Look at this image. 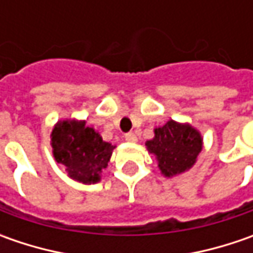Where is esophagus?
Wrapping results in <instances>:
<instances>
[{"label":"esophagus","mask_w":253,"mask_h":253,"mask_svg":"<svg viewBox=\"0 0 253 253\" xmlns=\"http://www.w3.org/2000/svg\"><path fill=\"white\" fill-rule=\"evenodd\" d=\"M125 139L128 142H136V135L133 132H128V133H125Z\"/></svg>","instance_id":"1"}]
</instances>
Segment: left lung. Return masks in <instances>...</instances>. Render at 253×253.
<instances>
[{"label": "left lung", "mask_w": 253, "mask_h": 253, "mask_svg": "<svg viewBox=\"0 0 253 253\" xmlns=\"http://www.w3.org/2000/svg\"><path fill=\"white\" fill-rule=\"evenodd\" d=\"M148 151L153 153L165 176H176L189 170L203 149V138L189 124L170 120L155 129V138L146 142Z\"/></svg>", "instance_id": "1"}]
</instances>
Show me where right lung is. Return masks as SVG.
I'll list each match as a JSON object with an SVG mask.
<instances>
[{"label":"right lung","mask_w":253,"mask_h":253,"mask_svg":"<svg viewBox=\"0 0 253 253\" xmlns=\"http://www.w3.org/2000/svg\"><path fill=\"white\" fill-rule=\"evenodd\" d=\"M52 148L56 162L63 165L72 179L91 184L100 180L115 146L102 141L100 133L87 126L85 121L69 120L54 125Z\"/></svg>","instance_id":"1"}]
</instances>
